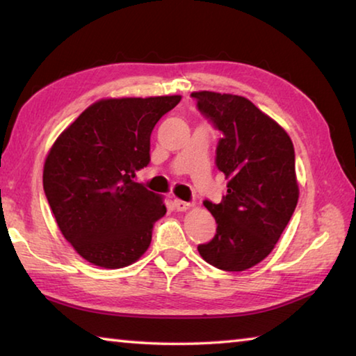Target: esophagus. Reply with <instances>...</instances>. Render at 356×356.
<instances>
[{
    "label": "esophagus",
    "instance_id": "34e87169",
    "mask_svg": "<svg viewBox=\"0 0 356 356\" xmlns=\"http://www.w3.org/2000/svg\"><path fill=\"white\" fill-rule=\"evenodd\" d=\"M174 207H176L177 212H185V210H188L191 207V204L185 202L182 200H174Z\"/></svg>",
    "mask_w": 356,
    "mask_h": 356
}]
</instances>
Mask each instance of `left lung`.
Segmentation results:
<instances>
[{
  "instance_id": "8db88e82",
  "label": "left lung",
  "mask_w": 356,
  "mask_h": 356,
  "mask_svg": "<svg viewBox=\"0 0 356 356\" xmlns=\"http://www.w3.org/2000/svg\"><path fill=\"white\" fill-rule=\"evenodd\" d=\"M191 95L222 131L216 166L227 179L222 202H204L216 221V234L197 251L216 268L245 272L273 251L297 207L293 144L275 119L242 95Z\"/></svg>"
}]
</instances>
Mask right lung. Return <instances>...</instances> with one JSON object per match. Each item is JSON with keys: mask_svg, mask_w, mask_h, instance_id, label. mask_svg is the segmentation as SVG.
<instances>
[{"mask_svg": "<svg viewBox=\"0 0 356 356\" xmlns=\"http://www.w3.org/2000/svg\"><path fill=\"white\" fill-rule=\"evenodd\" d=\"M182 95L110 97L89 105L53 143L44 190L64 238L102 268H122L147 251L166 213L163 197L134 182L150 161V134Z\"/></svg>", "mask_w": 356, "mask_h": 356, "instance_id": "1", "label": "right lung"}]
</instances>
